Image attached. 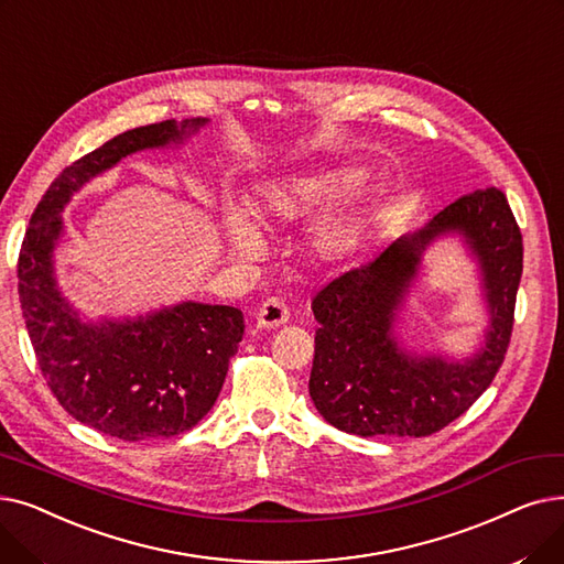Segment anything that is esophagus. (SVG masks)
<instances>
[{
    "instance_id": "34e87169",
    "label": "esophagus",
    "mask_w": 564,
    "mask_h": 564,
    "mask_svg": "<svg viewBox=\"0 0 564 564\" xmlns=\"http://www.w3.org/2000/svg\"><path fill=\"white\" fill-rule=\"evenodd\" d=\"M289 307L280 299H268L257 312V326L259 328H280L289 321Z\"/></svg>"
}]
</instances>
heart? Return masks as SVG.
<instances>
[{"label": "heart", "instance_id": "1", "mask_svg": "<svg viewBox=\"0 0 564 564\" xmlns=\"http://www.w3.org/2000/svg\"><path fill=\"white\" fill-rule=\"evenodd\" d=\"M360 181L362 172L358 170H337L265 183L254 195L252 216L259 223L273 225L303 223L316 216V213L326 210L337 197L351 191ZM362 227L365 223L358 210H344L316 229L312 248L318 257L339 259L356 248ZM225 229L231 248L238 254H254L261 248V234L246 213L229 210L225 216Z\"/></svg>", "mask_w": 564, "mask_h": 564}]
</instances>
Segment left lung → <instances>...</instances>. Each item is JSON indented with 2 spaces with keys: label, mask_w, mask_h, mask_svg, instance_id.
<instances>
[{
  "label": "left lung",
  "mask_w": 564,
  "mask_h": 564,
  "mask_svg": "<svg viewBox=\"0 0 564 564\" xmlns=\"http://www.w3.org/2000/svg\"><path fill=\"white\" fill-rule=\"evenodd\" d=\"M457 230L476 254L490 305L486 346L466 361L417 359L393 335L395 312L416 276L421 252ZM523 273V238L500 187H481L445 206L422 229L397 238L377 259L316 293L318 324L310 397L339 432L432 436L466 413L505 360Z\"/></svg>",
  "instance_id": "left-lung-1"
}]
</instances>
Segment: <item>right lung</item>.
Returning a JSON list of instances; mask_svg holds the SVG:
<instances>
[{"label":"right lung","instance_id":"obj_1","mask_svg":"<svg viewBox=\"0 0 564 564\" xmlns=\"http://www.w3.org/2000/svg\"><path fill=\"white\" fill-rule=\"evenodd\" d=\"M206 123L170 119L132 128L75 160L34 208L18 257L20 307L47 388L77 422L128 443L183 434L213 409L243 339V312L187 301L138 318L85 324L55 280L62 210L121 158L181 144Z\"/></svg>","mask_w":564,"mask_h":564}]
</instances>
